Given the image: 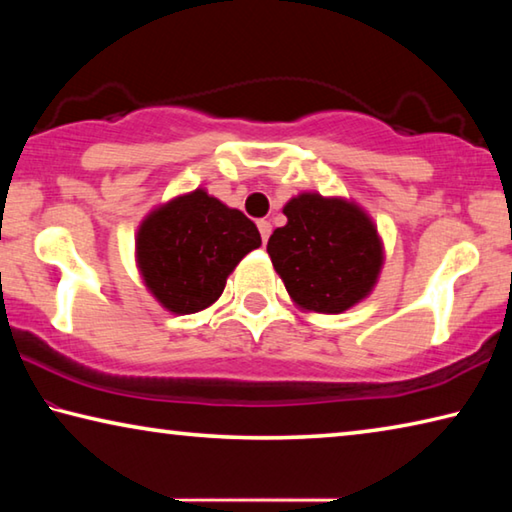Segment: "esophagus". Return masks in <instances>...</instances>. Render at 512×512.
Returning a JSON list of instances; mask_svg holds the SVG:
<instances>
[{"instance_id":"obj_1","label":"esophagus","mask_w":512,"mask_h":512,"mask_svg":"<svg viewBox=\"0 0 512 512\" xmlns=\"http://www.w3.org/2000/svg\"><path fill=\"white\" fill-rule=\"evenodd\" d=\"M257 228H259V235H262V241L266 244L268 241V237H271V221H266V219H262V221H257Z\"/></svg>"}]
</instances>
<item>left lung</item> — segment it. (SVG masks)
I'll use <instances>...</instances> for the list:
<instances>
[{
  "mask_svg": "<svg viewBox=\"0 0 512 512\" xmlns=\"http://www.w3.org/2000/svg\"><path fill=\"white\" fill-rule=\"evenodd\" d=\"M287 225L268 239V255L289 296L320 314H341L375 287L381 244L354 203L302 194L284 207Z\"/></svg>",
  "mask_w": 512,
  "mask_h": 512,
  "instance_id": "1",
  "label": "left lung"
}]
</instances>
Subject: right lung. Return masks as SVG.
<instances>
[{"mask_svg": "<svg viewBox=\"0 0 512 512\" xmlns=\"http://www.w3.org/2000/svg\"><path fill=\"white\" fill-rule=\"evenodd\" d=\"M262 246L257 225L203 189L173 198L137 232V264L146 287L173 314H194L221 296L225 280Z\"/></svg>", "mask_w": 512, "mask_h": 512, "instance_id": "obj_1", "label": "right lung"}]
</instances>
